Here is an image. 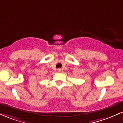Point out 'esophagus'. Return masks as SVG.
<instances>
[{
    "mask_svg": "<svg viewBox=\"0 0 123 123\" xmlns=\"http://www.w3.org/2000/svg\"><path fill=\"white\" fill-rule=\"evenodd\" d=\"M61 70V69H58V71L59 72H60Z\"/></svg>",
    "mask_w": 123,
    "mask_h": 123,
    "instance_id": "34e87169",
    "label": "esophagus"
}]
</instances>
